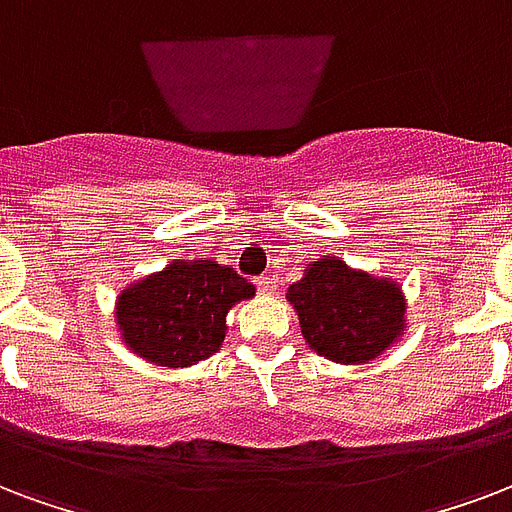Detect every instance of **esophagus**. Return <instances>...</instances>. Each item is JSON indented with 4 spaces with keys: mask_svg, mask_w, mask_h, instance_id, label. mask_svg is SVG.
I'll list each match as a JSON object with an SVG mask.
<instances>
[{
    "mask_svg": "<svg viewBox=\"0 0 512 512\" xmlns=\"http://www.w3.org/2000/svg\"><path fill=\"white\" fill-rule=\"evenodd\" d=\"M257 287L263 292H273L276 290V279H273L271 273H263V276H257Z\"/></svg>",
    "mask_w": 512,
    "mask_h": 512,
    "instance_id": "34e87169",
    "label": "esophagus"
}]
</instances>
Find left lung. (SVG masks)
I'll use <instances>...</instances> for the list:
<instances>
[{
  "label": "left lung",
  "mask_w": 512,
  "mask_h": 512,
  "mask_svg": "<svg viewBox=\"0 0 512 512\" xmlns=\"http://www.w3.org/2000/svg\"><path fill=\"white\" fill-rule=\"evenodd\" d=\"M287 300L308 346L341 365L376 360L405 330L400 284L349 268L341 257L314 260L303 279L290 284Z\"/></svg>",
  "instance_id": "obj_1"
}]
</instances>
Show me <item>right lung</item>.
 Listing matches in <instances>:
<instances>
[{
  "label": "right lung",
  "mask_w": 512,
  "mask_h": 512,
  "mask_svg": "<svg viewBox=\"0 0 512 512\" xmlns=\"http://www.w3.org/2000/svg\"><path fill=\"white\" fill-rule=\"evenodd\" d=\"M252 295L255 284L228 265L174 260L117 295V330L142 360L190 368L220 349L228 311Z\"/></svg>",
  "instance_id": "1"
}]
</instances>
